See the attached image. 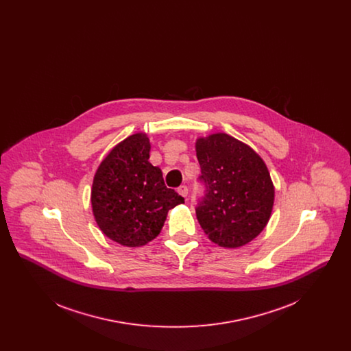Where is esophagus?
Returning a JSON list of instances; mask_svg holds the SVG:
<instances>
[{
    "instance_id": "1",
    "label": "esophagus",
    "mask_w": 351,
    "mask_h": 351,
    "mask_svg": "<svg viewBox=\"0 0 351 351\" xmlns=\"http://www.w3.org/2000/svg\"><path fill=\"white\" fill-rule=\"evenodd\" d=\"M178 192H179L183 197H186V196H188V186H186V185H180V186L178 188Z\"/></svg>"
}]
</instances>
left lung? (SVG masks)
Segmentation results:
<instances>
[{
    "mask_svg": "<svg viewBox=\"0 0 351 351\" xmlns=\"http://www.w3.org/2000/svg\"><path fill=\"white\" fill-rule=\"evenodd\" d=\"M196 154L204 192L196 216L209 239L222 247H239L267 225L274 185L261 156L228 134L200 138Z\"/></svg>",
    "mask_w": 351,
    "mask_h": 351,
    "instance_id": "8db88e82",
    "label": "left lung"
}]
</instances>
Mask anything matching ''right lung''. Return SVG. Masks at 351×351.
<instances>
[{
    "instance_id": "1",
    "label": "right lung",
    "mask_w": 351,
    "mask_h": 351,
    "mask_svg": "<svg viewBox=\"0 0 351 351\" xmlns=\"http://www.w3.org/2000/svg\"><path fill=\"white\" fill-rule=\"evenodd\" d=\"M149 158L146 134L130 135L102 160L93 180L92 208L101 230L128 247L152 241L168 210L184 202L166 186L160 168L154 167Z\"/></svg>"
}]
</instances>
